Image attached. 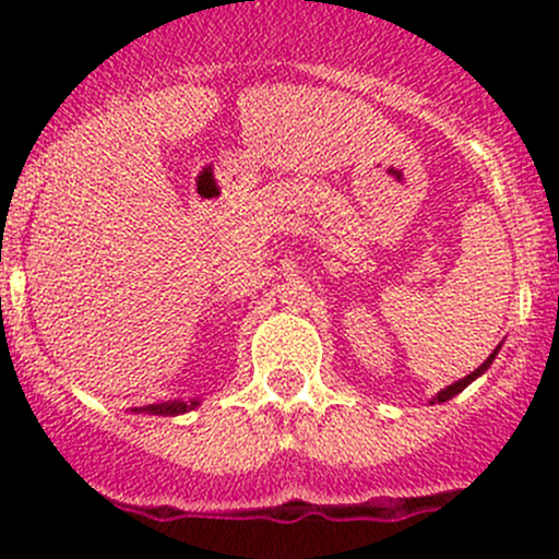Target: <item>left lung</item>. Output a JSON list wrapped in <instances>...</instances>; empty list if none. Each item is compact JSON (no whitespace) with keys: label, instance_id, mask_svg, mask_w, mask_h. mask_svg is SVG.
<instances>
[{"label":"left lung","instance_id":"8db88e82","mask_svg":"<svg viewBox=\"0 0 559 559\" xmlns=\"http://www.w3.org/2000/svg\"><path fill=\"white\" fill-rule=\"evenodd\" d=\"M495 354H498V348H495V352H492V354H489V357H487V362H484V365H478V368H476V370H473V373H471V376H465V379H460V381H456V384H452V386H447V389H443V392H441V394H438V403H447V400H452V397H454V394H460V392H462V389H465L467 384H471V381H473V379H478V376H481V373H484V370H487V368H489V365H492Z\"/></svg>","mask_w":559,"mask_h":559}]
</instances>
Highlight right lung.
<instances>
[{
    "label": "right lung",
    "mask_w": 559,
    "mask_h": 559,
    "mask_svg": "<svg viewBox=\"0 0 559 559\" xmlns=\"http://www.w3.org/2000/svg\"><path fill=\"white\" fill-rule=\"evenodd\" d=\"M197 405V403H191ZM189 405L186 403H162V405H145L143 411H148V414H180V411H186Z\"/></svg>",
    "instance_id": "1"
}]
</instances>
